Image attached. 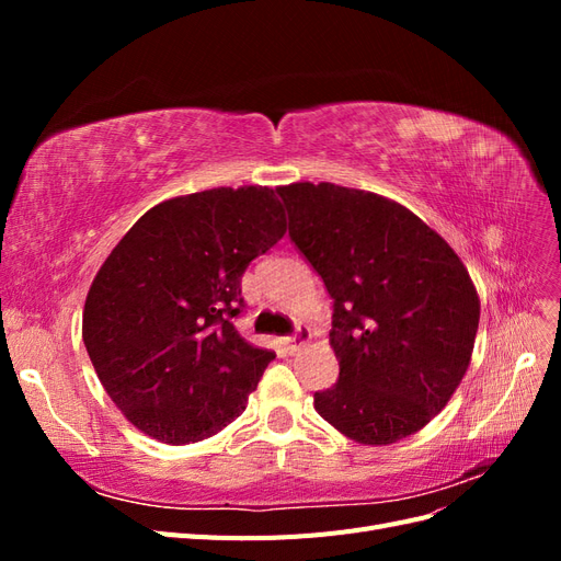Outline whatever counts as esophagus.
<instances>
[{
  "instance_id": "obj_1",
  "label": "esophagus",
  "mask_w": 561,
  "mask_h": 561,
  "mask_svg": "<svg viewBox=\"0 0 561 561\" xmlns=\"http://www.w3.org/2000/svg\"><path fill=\"white\" fill-rule=\"evenodd\" d=\"M309 342H311V332L309 330H297V334H290V336L283 339V348L293 355L301 346H307Z\"/></svg>"
}]
</instances>
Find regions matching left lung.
<instances>
[{
	"label": "left lung",
	"mask_w": 561,
	"mask_h": 561,
	"mask_svg": "<svg viewBox=\"0 0 561 561\" xmlns=\"http://www.w3.org/2000/svg\"><path fill=\"white\" fill-rule=\"evenodd\" d=\"M290 239L334 299L339 381L316 412L360 445H393L431 423L470 365L480 297L461 257L421 217L332 182L278 186Z\"/></svg>",
	"instance_id": "obj_1"
}]
</instances>
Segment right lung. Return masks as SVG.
<instances>
[{
    "label": "right lung",
    "instance_id": "add662e5",
    "mask_svg": "<svg viewBox=\"0 0 561 561\" xmlns=\"http://www.w3.org/2000/svg\"><path fill=\"white\" fill-rule=\"evenodd\" d=\"M283 233L271 186H217L161 201L110 252L81 334L100 383L140 433L192 445L243 414L276 353L233 328L241 276Z\"/></svg>",
    "mask_w": 561,
    "mask_h": 561
}]
</instances>
